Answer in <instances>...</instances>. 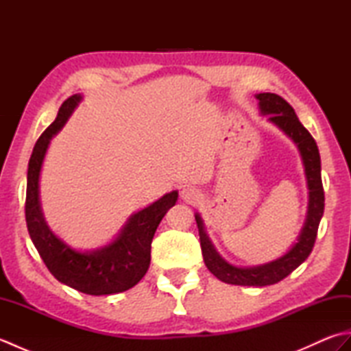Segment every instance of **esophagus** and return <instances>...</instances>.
<instances>
[{
  "label": "esophagus",
  "mask_w": 351,
  "mask_h": 351,
  "mask_svg": "<svg viewBox=\"0 0 351 351\" xmlns=\"http://www.w3.org/2000/svg\"><path fill=\"white\" fill-rule=\"evenodd\" d=\"M181 199L187 204H196L200 199V193L195 187H184L181 190Z\"/></svg>",
  "instance_id": "esophagus-1"
}]
</instances>
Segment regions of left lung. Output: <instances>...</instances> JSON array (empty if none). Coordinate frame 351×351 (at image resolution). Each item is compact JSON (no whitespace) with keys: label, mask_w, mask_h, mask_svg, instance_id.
I'll return each instance as SVG.
<instances>
[{"label":"left lung","mask_w":351,"mask_h":351,"mask_svg":"<svg viewBox=\"0 0 351 351\" xmlns=\"http://www.w3.org/2000/svg\"><path fill=\"white\" fill-rule=\"evenodd\" d=\"M261 114L267 116L268 122L278 126L287 136L294 141L302 156L304 175H306L309 200L308 214L304 225L300 230L297 241L291 245V249L280 258L270 261L267 264L252 265V267H237L228 263L220 253L215 250L210 237L206 235L204 220L200 214L196 213V223L200 237V247L205 265L208 267L219 280L230 283V285L243 287H265L278 283L293 273L297 267L303 264L311 255L314 247L319 220L324 213V190L322 182V160L315 140L312 138L309 131L300 123L294 108L276 93H259L255 95Z\"/></svg>","instance_id":"obj_1"}]
</instances>
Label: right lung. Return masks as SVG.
Segmentation results:
<instances>
[{
    "mask_svg": "<svg viewBox=\"0 0 351 351\" xmlns=\"http://www.w3.org/2000/svg\"><path fill=\"white\" fill-rule=\"evenodd\" d=\"M81 101L83 96L80 93L66 99L56 121L36 141L27 173V228L45 265L58 282L90 295L117 294L137 285L146 274L151 264L154 234L164 215L176 204L178 191L166 193L154 204L130 215L114 240L98 249L77 250L52 232L40 206V171L52 137L63 128Z\"/></svg>",
    "mask_w": 351,
    "mask_h": 351,
    "instance_id": "right-lung-1",
    "label": "right lung"
}]
</instances>
